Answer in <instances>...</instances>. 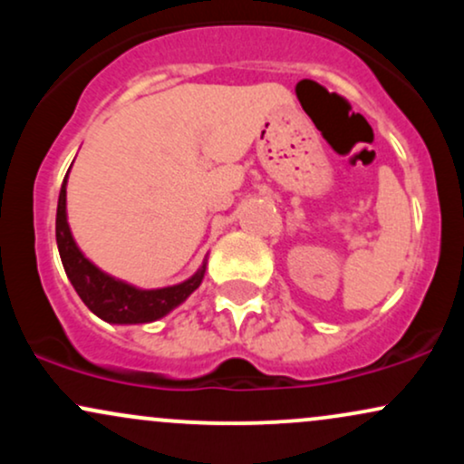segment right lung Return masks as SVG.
<instances>
[{
  "instance_id": "1",
  "label": "right lung",
  "mask_w": 464,
  "mask_h": 464,
  "mask_svg": "<svg viewBox=\"0 0 464 464\" xmlns=\"http://www.w3.org/2000/svg\"><path fill=\"white\" fill-rule=\"evenodd\" d=\"M56 244L61 253L63 268L67 279L72 281L73 290L82 299L84 305L106 323L115 324H137L152 323L157 318L172 312L180 305L205 276V264L194 276L179 285L159 287V290H140V287L124 284L115 276L102 273L80 253L73 242L72 231L67 225V177L63 180L61 194H58L56 209Z\"/></svg>"
}]
</instances>
